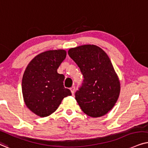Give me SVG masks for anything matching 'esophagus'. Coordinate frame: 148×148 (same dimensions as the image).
Returning a JSON list of instances; mask_svg holds the SVG:
<instances>
[{
    "mask_svg": "<svg viewBox=\"0 0 148 148\" xmlns=\"http://www.w3.org/2000/svg\"><path fill=\"white\" fill-rule=\"evenodd\" d=\"M70 90L71 92H72V94L74 95V91H75V86H72V87L70 88Z\"/></svg>",
    "mask_w": 148,
    "mask_h": 148,
    "instance_id": "obj_1",
    "label": "esophagus"
}]
</instances>
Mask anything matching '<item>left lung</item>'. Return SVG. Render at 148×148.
<instances>
[{
	"label": "left lung",
	"mask_w": 148,
	"mask_h": 148,
	"mask_svg": "<svg viewBox=\"0 0 148 148\" xmlns=\"http://www.w3.org/2000/svg\"><path fill=\"white\" fill-rule=\"evenodd\" d=\"M68 55L84 76L82 86L75 93L76 101L86 115L103 116L113 108L121 91L119 76L109 57L94 45L71 48Z\"/></svg>",
	"instance_id": "obj_1"
}]
</instances>
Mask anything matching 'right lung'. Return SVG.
<instances>
[{
  "mask_svg": "<svg viewBox=\"0 0 148 148\" xmlns=\"http://www.w3.org/2000/svg\"><path fill=\"white\" fill-rule=\"evenodd\" d=\"M66 57L64 49L41 53L32 59L22 78V93L25 105L33 113L46 117L58 109L71 91L64 86V76L58 69Z\"/></svg>",
  "mask_w": 148,
  "mask_h": 148,
  "instance_id": "obj_1",
  "label": "right lung"
}]
</instances>
